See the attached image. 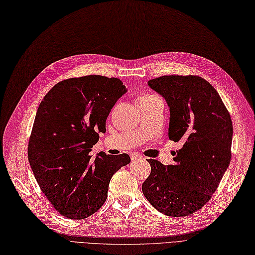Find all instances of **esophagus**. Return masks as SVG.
I'll return each mask as SVG.
<instances>
[{
  "label": "esophagus",
  "instance_id": "obj_1",
  "mask_svg": "<svg viewBox=\"0 0 255 255\" xmlns=\"http://www.w3.org/2000/svg\"><path fill=\"white\" fill-rule=\"evenodd\" d=\"M130 159L131 160H139V159H142V156L139 155V154H136V153H131L130 155Z\"/></svg>",
  "mask_w": 255,
  "mask_h": 255
}]
</instances>
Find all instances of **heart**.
Listing matches in <instances>:
<instances>
[{
	"mask_svg": "<svg viewBox=\"0 0 255 255\" xmlns=\"http://www.w3.org/2000/svg\"><path fill=\"white\" fill-rule=\"evenodd\" d=\"M155 97H156V96H154V95H150V94H142V95H140L139 97L137 98V104H142V103L148 102L150 100L154 99Z\"/></svg>",
	"mask_w": 255,
	"mask_h": 255,
	"instance_id": "heart-1",
	"label": "heart"
}]
</instances>
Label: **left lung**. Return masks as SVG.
<instances>
[{"label": "left lung", "instance_id": "obj_1", "mask_svg": "<svg viewBox=\"0 0 255 255\" xmlns=\"http://www.w3.org/2000/svg\"><path fill=\"white\" fill-rule=\"evenodd\" d=\"M170 108L169 138L180 142L174 164L148 159L142 192L164 215L182 217L203 208L231 160L230 114L214 87L198 76H162L147 82Z\"/></svg>", "mask_w": 255, "mask_h": 255}]
</instances>
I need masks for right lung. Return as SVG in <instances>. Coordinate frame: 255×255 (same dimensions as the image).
Instances as JSON below:
<instances>
[{
  "instance_id": "right-lung-1",
  "label": "right lung",
  "mask_w": 255,
  "mask_h": 255,
  "mask_svg": "<svg viewBox=\"0 0 255 255\" xmlns=\"http://www.w3.org/2000/svg\"><path fill=\"white\" fill-rule=\"evenodd\" d=\"M127 91L117 78L90 75L57 83L40 103L28 160L39 187L61 215L83 219L97 212L113 175L130 162L128 154L90 155Z\"/></svg>"
}]
</instances>
